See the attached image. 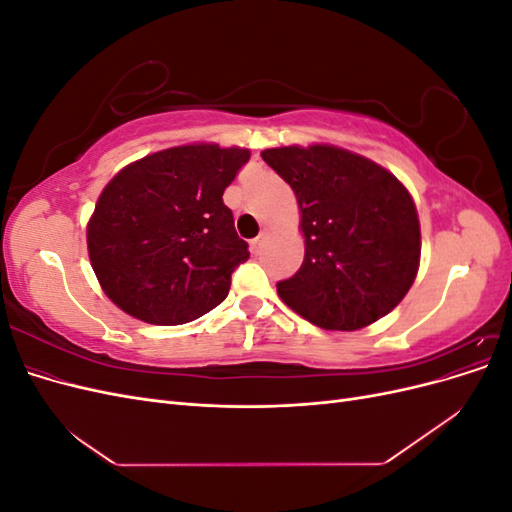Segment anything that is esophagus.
Segmentation results:
<instances>
[{
	"mask_svg": "<svg viewBox=\"0 0 512 512\" xmlns=\"http://www.w3.org/2000/svg\"><path fill=\"white\" fill-rule=\"evenodd\" d=\"M267 237H269V232H267V230H262L260 235H258V237L252 241V250H254V254H258V252L262 250V245H265Z\"/></svg>",
	"mask_w": 512,
	"mask_h": 512,
	"instance_id": "1",
	"label": "esophagus"
}]
</instances>
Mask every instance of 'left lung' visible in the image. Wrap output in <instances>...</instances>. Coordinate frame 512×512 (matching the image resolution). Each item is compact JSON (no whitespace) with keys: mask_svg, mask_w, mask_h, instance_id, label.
<instances>
[{"mask_svg":"<svg viewBox=\"0 0 512 512\" xmlns=\"http://www.w3.org/2000/svg\"><path fill=\"white\" fill-rule=\"evenodd\" d=\"M297 196L305 258L280 299L320 329L356 331L406 297L421 262V224L406 185L335 145L260 153Z\"/></svg>","mask_w":512,"mask_h":512,"instance_id":"1","label":"left lung"}]
</instances>
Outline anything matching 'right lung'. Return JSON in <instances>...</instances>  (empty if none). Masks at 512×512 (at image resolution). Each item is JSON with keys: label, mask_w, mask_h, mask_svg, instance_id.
Returning <instances> with one entry per match:
<instances>
[{"label": "right lung", "mask_w": 512, "mask_h": 512, "mask_svg": "<svg viewBox=\"0 0 512 512\" xmlns=\"http://www.w3.org/2000/svg\"><path fill=\"white\" fill-rule=\"evenodd\" d=\"M250 160L241 147L179 145L121 168L87 224V252L123 312L173 327L218 307L250 258L222 194Z\"/></svg>", "instance_id": "1"}]
</instances>
